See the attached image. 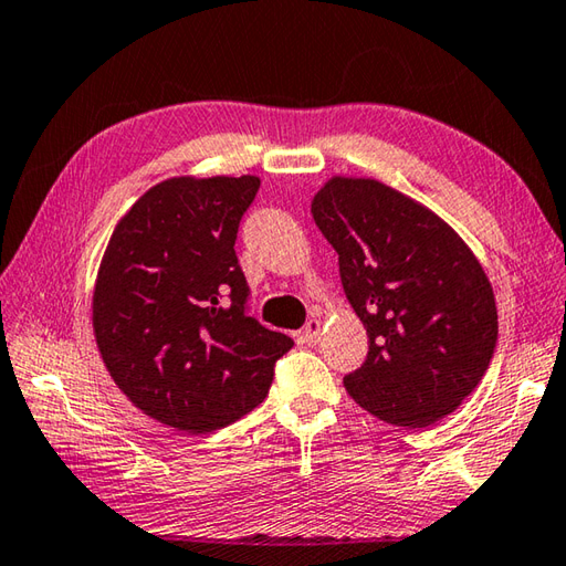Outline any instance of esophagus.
<instances>
[{"label": "esophagus", "mask_w": 566, "mask_h": 566, "mask_svg": "<svg viewBox=\"0 0 566 566\" xmlns=\"http://www.w3.org/2000/svg\"><path fill=\"white\" fill-rule=\"evenodd\" d=\"M321 338V321L318 318H308L304 328L298 331V340L304 343V346H314V343Z\"/></svg>", "instance_id": "esophagus-1"}]
</instances>
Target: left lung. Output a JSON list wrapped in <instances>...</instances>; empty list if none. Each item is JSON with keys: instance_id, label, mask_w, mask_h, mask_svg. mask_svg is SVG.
<instances>
[{"instance_id": "1", "label": "left lung", "mask_w": 566, "mask_h": 566, "mask_svg": "<svg viewBox=\"0 0 566 566\" xmlns=\"http://www.w3.org/2000/svg\"><path fill=\"white\" fill-rule=\"evenodd\" d=\"M312 216L368 331V358L343 378L348 395L397 427L439 422L483 380L497 343L481 262L437 213L375 179L334 176Z\"/></svg>"}]
</instances>
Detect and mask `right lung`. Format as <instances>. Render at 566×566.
Segmentation results:
<instances>
[{
	"label": "right lung",
	"mask_w": 566,
	"mask_h": 566,
	"mask_svg": "<svg viewBox=\"0 0 566 566\" xmlns=\"http://www.w3.org/2000/svg\"><path fill=\"white\" fill-rule=\"evenodd\" d=\"M258 176L161 181L119 220L93 294L95 340L144 415L191 434L223 429L270 392L290 336L250 316L240 220Z\"/></svg>",
	"instance_id": "add662e5"
}]
</instances>
